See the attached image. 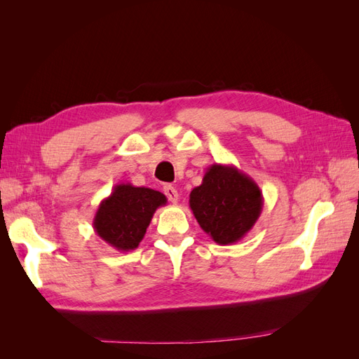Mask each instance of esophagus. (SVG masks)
Listing matches in <instances>:
<instances>
[{
  "mask_svg": "<svg viewBox=\"0 0 359 359\" xmlns=\"http://www.w3.org/2000/svg\"><path fill=\"white\" fill-rule=\"evenodd\" d=\"M165 194L168 196V199L172 202V203H177L178 202V199H180V194H178V191H177V189L175 187H172V186H165Z\"/></svg>",
  "mask_w": 359,
  "mask_h": 359,
  "instance_id": "1",
  "label": "esophagus"
}]
</instances>
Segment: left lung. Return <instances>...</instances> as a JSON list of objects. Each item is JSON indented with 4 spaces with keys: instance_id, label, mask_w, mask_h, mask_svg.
<instances>
[{
    "instance_id": "obj_1",
    "label": "left lung",
    "mask_w": 359,
    "mask_h": 359,
    "mask_svg": "<svg viewBox=\"0 0 359 359\" xmlns=\"http://www.w3.org/2000/svg\"><path fill=\"white\" fill-rule=\"evenodd\" d=\"M190 208L205 233L220 245L235 244L252 231L264 206L253 178L232 165L214 163L190 193Z\"/></svg>"
}]
</instances>
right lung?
Returning <instances> with one entry per match:
<instances>
[{
    "label": "right lung",
    "instance_id": "right-lung-1",
    "mask_svg": "<svg viewBox=\"0 0 359 359\" xmlns=\"http://www.w3.org/2000/svg\"><path fill=\"white\" fill-rule=\"evenodd\" d=\"M166 202L165 194L157 190L118 184L100 202L93 227L106 244L118 252H130L137 248L156 210Z\"/></svg>",
    "mask_w": 359,
    "mask_h": 359
}]
</instances>
